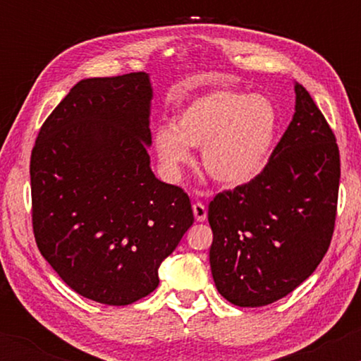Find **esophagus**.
<instances>
[{
  "label": "esophagus",
  "mask_w": 361,
  "mask_h": 361,
  "mask_svg": "<svg viewBox=\"0 0 361 361\" xmlns=\"http://www.w3.org/2000/svg\"><path fill=\"white\" fill-rule=\"evenodd\" d=\"M193 215L198 222H204L207 219V207L202 202H195L193 204Z\"/></svg>",
  "instance_id": "esophagus-1"
}]
</instances>
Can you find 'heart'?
<instances>
[{"instance_id": "1", "label": "heart", "mask_w": 361, "mask_h": 361, "mask_svg": "<svg viewBox=\"0 0 361 361\" xmlns=\"http://www.w3.org/2000/svg\"><path fill=\"white\" fill-rule=\"evenodd\" d=\"M279 130V115L270 100L234 90L198 94L175 120L152 132L156 154L171 176L192 163L190 147H202L200 163L215 183L239 186L255 180L267 166Z\"/></svg>"}]
</instances>
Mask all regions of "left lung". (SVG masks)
<instances>
[{"mask_svg":"<svg viewBox=\"0 0 361 361\" xmlns=\"http://www.w3.org/2000/svg\"><path fill=\"white\" fill-rule=\"evenodd\" d=\"M295 114L255 180L209 205L210 268L219 293L239 307H263L293 292L329 250L339 192V149L304 86Z\"/></svg>","mask_w":361,"mask_h":361,"instance_id":"obj_1","label":"left lung"}]
</instances>
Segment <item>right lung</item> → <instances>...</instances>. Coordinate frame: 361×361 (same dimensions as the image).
<instances>
[{"label":"right lung","mask_w":361,"mask_h":361,"mask_svg":"<svg viewBox=\"0 0 361 361\" xmlns=\"http://www.w3.org/2000/svg\"><path fill=\"white\" fill-rule=\"evenodd\" d=\"M146 73L90 78L49 115L30 157L37 247L80 295L134 304L193 224L183 188L149 166Z\"/></svg>","instance_id":"right-lung-1"}]
</instances>
